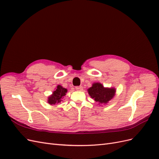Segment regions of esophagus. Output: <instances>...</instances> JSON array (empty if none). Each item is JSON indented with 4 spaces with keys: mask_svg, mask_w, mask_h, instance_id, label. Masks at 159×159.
<instances>
[{
    "mask_svg": "<svg viewBox=\"0 0 159 159\" xmlns=\"http://www.w3.org/2000/svg\"><path fill=\"white\" fill-rule=\"evenodd\" d=\"M75 89L78 91H81L83 90V87L82 86H77V87H75Z\"/></svg>",
    "mask_w": 159,
    "mask_h": 159,
    "instance_id": "obj_1",
    "label": "esophagus"
}]
</instances>
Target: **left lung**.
<instances>
[{"label": "left lung", "mask_w": 159, "mask_h": 159, "mask_svg": "<svg viewBox=\"0 0 159 159\" xmlns=\"http://www.w3.org/2000/svg\"><path fill=\"white\" fill-rule=\"evenodd\" d=\"M88 91L91 98L94 99L96 102H99V104L107 103L114 97L116 91L113 88H104L100 83H94Z\"/></svg>", "instance_id": "1"}]
</instances>
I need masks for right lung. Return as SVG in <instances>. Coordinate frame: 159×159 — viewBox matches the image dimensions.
I'll return each mask as SVG.
<instances>
[{"label":"right lung","instance_id":"1","mask_svg":"<svg viewBox=\"0 0 159 159\" xmlns=\"http://www.w3.org/2000/svg\"><path fill=\"white\" fill-rule=\"evenodd\" d=\"M67 89L64 88L62 86L58 85L57 86L56 90L52 93V94L48 98V102L50 105L58 104L61 102V99L64 98L67 93Z\"/></svg>","mask_w":159,"mask_h":159}]
</instances>
